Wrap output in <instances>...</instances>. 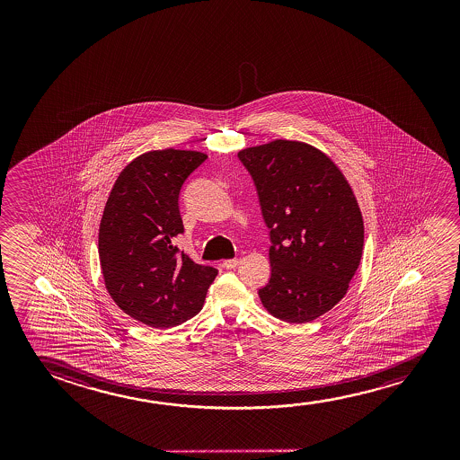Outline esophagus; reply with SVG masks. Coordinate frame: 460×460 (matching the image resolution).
<instances>
[{
    "label": "esophagus",
    "instance_id": "1",
    "mask_svg": "<svg viewBox=\"0 0 460 460\" xmlns=\"http://www.w3.org/2000/svg\"><path fill=\"white\" fill-rule=\"evenodd\" d=\"M239 259H226L225 262H223V265L226 267V269H235L237 265H239Z\"/></svg>",
    "mask_w": 460,
    "mask_h": 460
}]
</instances>
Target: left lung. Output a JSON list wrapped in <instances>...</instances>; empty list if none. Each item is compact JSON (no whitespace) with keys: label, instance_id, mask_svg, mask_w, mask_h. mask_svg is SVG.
I'll use <instances>...</instances> for the list:
<instances>
[{"label":"left lung","instance_id":"obj_1","mask_svg":"<svg viewBox=\"0 0 460 460\" xmlns=\"http://www.w3.org/2000/svg\"><path fill=\"white\" fill-rule=\"evenodd\" d=\"M239 158L270 229L261 302L281 321H314L344 298L361 261L365 226L352 187L327 154L303 141L275 139Z\"/></svg>","mask_w":460,"mask_h":460}]
</instances>
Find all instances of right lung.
Returning a JSON list of instances; mask_svg holds the SVG:
<instances>
[{
  "label": "right lung",
  "instance_id": "1",
  "mask_svg": "<svg viewBox=\"0 0 460 460\" xmlns=\"http://www.w3.org/2000/svg\"><path fill=\"white\" fill-rule=\"evenodd\" d=\"M206 158L171 147L145 152L120 171L103 208L99 258L105 288L126 314L152 328L176 327L198 314L218 273L172 245L183 233L179 193Z\"/></svg>",
  "mask_w": 460,
  "mask_h": 460
}]
</instances>
